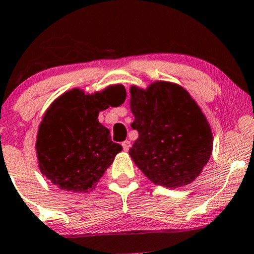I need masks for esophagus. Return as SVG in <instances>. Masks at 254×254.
Here are the masks:
<instances>
[{
	"instance_id": "34e87169",
	"label": "esophagus",
	"mask_w": 254,
	"mask_h": 254,
	"mask_svg": "<svg viewBox=\"0 0 254 254\" xmlns=\"http://www.w3.org/2000/svg\"><path fill=\"white\" fill-rule=\"evenodd\" d=\"M122 145H123V149H124V151H127V150L130 149L131 143H130V141H124L123 143H122Z\"/></svg>"
}]
</instances>
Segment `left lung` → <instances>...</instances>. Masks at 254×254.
Returning <instances> with one entry per match:
<instances>
[{"instance_id": "1", "label": "left lung", "mask_w": 254, "mask_h": 254, "mask_svg": "<svg viewBox=\"0 0 254 254\" xmlns=\"http://www.w3.org/2000/svg\"><path fill=\"white\" fill-rule=\"evenodd\" d=\"M138 138L129 154L156 185L177 189L196 180L212 154V130L202 109L180 84L155 81L130 87Z\"/></svg>"}]
</instances>
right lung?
Listing matches in <instances>:
<instances>
[{"label":"right lung","mask_w":254,"mask_h":254,"mask_svg":"<svg viewBox=\"0 0 254 254\" xmlns=\"http://www.w3.org/2000/svg\"><path fill=\"white\" fill-rule=\"evenodd\" d=\"M123 84L98 92L72 88L52 101L38 127V167L62 191L94 190L122 145L111 141L110 130L98 121L99 112L124 103Z\"/></svg>","instance_id":"1"}]
</instances>
